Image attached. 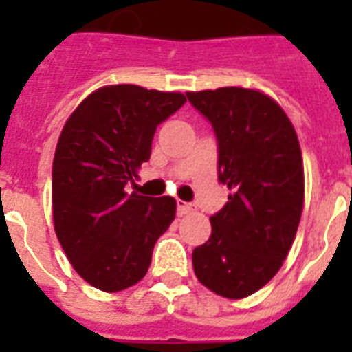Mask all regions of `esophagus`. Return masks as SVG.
Listing matches in <instances>:
<instances>
[{"mask_svg": "<svg viewBox=\"0 0 352 352\" xmlns=\"http://www.w3.org/2000/svg\"><path fill=\"white\" fill-rule=\"evenodd\" d=\"M192 210H193V206L190 203H184V201H181V199L177 201V212H179V215L190 214Z\"/></svg>", "mask_w": 352, "mask_h": 352, "instance_id": "1", "label": "esophagus"}]
</instances>
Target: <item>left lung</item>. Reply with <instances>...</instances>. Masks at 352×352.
Returning <instances> with one entry per match:
<instances>
[{"label": "left lung", "instance_id": "1", "mask_svg": "<svg viewBox=\"0 0 352 352\" xmlns=\"http://www.w3.org/2000/svg\"><path fill=\"white\" fill-rule=\"evenodd\" d=\"M186 96L214 127L219 182L230 188L210 217V239L193 250V270L206 289L239 300L278 274L296 237L305 192L300 142L283 109L259 91Z\"/></svg>", "mask_w": 352, "mask_h": 352}]
</instances>
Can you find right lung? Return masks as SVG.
I'll use <instances>...</instances> for the list:
<instances>
[{
  "label": "right lung",
  "mask_w": 352,
  "mask_h": 352,
  "mask_svg": "<svg viewBox=\"0 0 352 352\" xmlns=\"http://www.w3.org/2000/svg\"><path fill=\"white\" fill-rule=\"evenodd\" d=\"M182 93L107 85L65 122L52 160V217L65 256L95 289L138 283L153 246L175 219V199L127 192L151 155L157 126L181 109Z\"/></svg>",
  "instance_id": "obj_1"
}]
</instances>
